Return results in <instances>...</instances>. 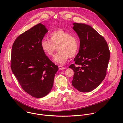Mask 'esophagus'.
I'll use <instances>...</instances> for the list:
<instances>
[{"label":"esophagus","mask_w":123,"mask_h":123,"mask_svg":"<svg viewBox=\"0 0 123 123\" xmlns=\"http://www.w3.org/2000/svg\"><path fill=\"white\" fill-rule=\"evenodd\" d=\"M58 67H59V69L60 70L65 69V67H63V66H58Z\"/></svg>","instance_id":"esophagus-1"}]
</instances>
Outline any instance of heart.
Returning <instances> with one entry per match:
<instances>
[{
    "instance_id": "heart-1",
    "label": "heart",
    "mask_w": 123,
    "mask_h": 123,
    "mask_svg": "<svg viewBox=\"0 0 123 123\" xmlns=\"http://www.w3.org/2000/svg\"><path fill=\"white\" fill-rule=\"evenodd\" d=\"M50 40L44 38L40 41V47L48 57L52 56L58 47V52L53 57V62L60 65L65 64L69 57H74L78 52L79 44L76 38L69 32L57 30L50 34Z\"/></svg>"
}]
</instances>
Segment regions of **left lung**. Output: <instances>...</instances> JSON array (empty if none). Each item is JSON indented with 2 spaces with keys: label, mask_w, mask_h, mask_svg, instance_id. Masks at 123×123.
Segmentation results:
<instances>
[{
  "label": "left lung",
  "mask_w": 123,
  "mask_h": 123,
  "mask_svg": "<svg viewBox=\"0 0 123 123\" xmlns=\"http://www.w3.org/2000/svg\"><path fill=\"white\" fill-rule=\"evenodd\" d=\"M73 29L80 39L75 64L69 68L74 72L73 86L81 92H89L104 79L110 59L107 43L102 36L90 25L74 23Z\"/></svg>",
  "instance_id": "1"
}]
</instances>
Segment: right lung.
I'll list each match as a JSON object with an SVG mask.
<instances>
[{
	"label": "right lung",
	"mask_w": 123,
	"mask_h": 123,
	"mask_svg": "<svg viewBox=\"0 0 123 123\" xmlns=\"http://www.w3.org/2000/svg\"><path fill=\"white\" fill-rule=\"evenodd\" d=\"M48 32L39 23L19 35L12 47L11 69L24 91L35 98L48 94L58 67L42 51L40 41Z\"/></svg>",
	"instance_id": "add662e5"
}]
</instances>
